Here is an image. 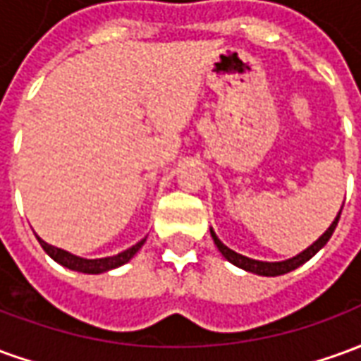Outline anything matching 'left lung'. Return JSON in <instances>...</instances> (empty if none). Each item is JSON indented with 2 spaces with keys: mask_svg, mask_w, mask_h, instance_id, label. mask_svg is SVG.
Segmentation results:
<instances>
[{
  "mask_svg": "<svg viewBox=\"0 0 361 361\" xmlns=\"http://www.w3.org/2000/svg\"><path fill=\"white\" fill-rule=\"evenodd\" d=\"M342 212V209H341ZM341 212L336 214V219L333 220V224L326 228V232L321 238H319L317 242L311 243L307 250H303L300 255H295V257L292 259H286V261H279V263H269V261H255V259H250L245 257V255H240V253H235V251H232L230 247H226L224 243L220 242L219 235L212 232L211 228V235L212 240H214V245L219 247V251L224 255V257L232 263V265L240 267V269H243V271L247 272H253V274H259V276H279V274H286V272L294 271V269H298L300 265H303L305 261H310L315 253H317L323 245H325L329 240H331V235H333L334 228H336V224H338V219H341Z\"/></svg>",
  "mask_w": 361,
  "mask_h": 361,
  "instance_id": "obj_1",
  "label": "left lung"
}]
</instances>
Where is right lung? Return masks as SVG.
I'll use <instances>...</instances> for the list:
<instances>
[{
  "mask_svg": "<svg viewBox=\"0 0 361 361\" xmlns=\"http://www.w3.org/2000/svg\"><path fill=\"white\" fill-rule=\"evenodd\" d=\"M38 238V235H36ZM147 240V238H145ZM145 240L141 242H137L133 247H129V250L121 251L118 255H114V257H102V259H82L77 257L73 253H69L66 250H59V247H54L50 243H46L44 240L38 238V242L42 245V250L50 255L56 263L59 265L67 267V269H71V271L77 272H85V274H100V272L111 271V269H118V267L126 265L129 259L133 257L137 251L141 250V245L145 243Z\"/></svg>",
  "mask_w": 361,
  "mask_h": 361,
  "instance_id": "add662e5",
  "label": "right lung"
}]
</instances>
